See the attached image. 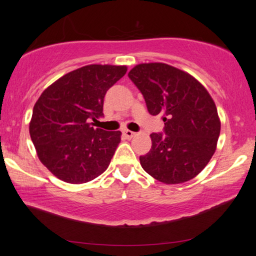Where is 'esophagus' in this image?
<instances>
[{
	"mask_svg": "<svg viewBox=\"0 0 256 256\" xmlns=\"http://www.w3.org/2000/svg\"><path fill=\"white\" fill-rule=\"evenodd\" d=\"M123 134L126 138H132L133 136H135V134H136V133L130 131V130H125V131H123Z\"/></svg>",
	"mask_w": 256,
	"mask_h": 256,
	"instance_id": "obj_1",
	"label": "esophagus"
}]
</instances>
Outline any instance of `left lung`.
Wrapping results in <instances>:
<instances>
[{
	"label": "left lung",
	"mask_w": 256,
	"mask_h": 256,
	"mask_svg": "<svg viewBox=\"0 0 256 256\" xmlns=\"http://www.w3.org/2000/svg\"><path fill=\"white\" fill-rule=\"evenodd\" d=\"M152 116L160 114L164 134L152 133V148L140 156L143 170L160 182L196 177L214 154L220 118L209 92L192 74L162 62L136 64L128 72Z\"/></svg>",
	"instance_id": "1"
}]
</instances>
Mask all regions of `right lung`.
I'll list each match as a JSON object with an SVG mask.
<instances>
[{
	"instance_id": "right-lung-1",
	"label": "right lung",
	"mask_w": 256,
	"mask_h": 256,
	"mask_svg": "<svg viewBox=\"0 0 256 256\" xmlns=\"http://www.w3.org/2000/svg\"><path fill=\"white\" fill-rule=\"evenodd\" d=\"M126 66L88 64L62 76L38 98L30 134L48 170L69 184H84L110 165L120 131L91 126L103 116L106 91L126 74Z\"/></svg>"
}]
</instances>
